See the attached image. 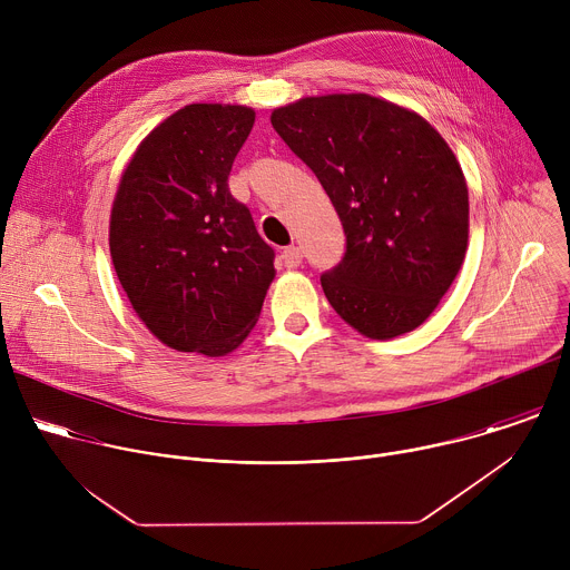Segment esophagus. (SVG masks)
<instances>
[{"mask_svg": "<svg viewBox=\"0 0 570 570\" xmlns=\"http://www.w3.org/2000/svg\"><path fill=\"white\" fill-rule=\"evenodd\" d=\"M282 262L286 268H297L302 264V250L297 246H291V248H284L282 253Z\"/></svg>", "mask_w": 570, "mask_h": 570, "instance_id": "obj_1", "label": "esophagus"}]
</instances>
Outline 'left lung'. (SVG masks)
<instances>
[{
    "instance_id": "1",
    "label": "left lung",
    "mask_w": 570,
    "mask_h": 570,
    "mask_svg": "<svg viewBox=\"0 0 570 570\" xmlns=\"http://www.w3.org/2000/svg\"><path fill=\"white\" fill-rule=\"evenodd\" d=\"M271 124L338 212L347 250L320 277L367 338L417 330L466 253L469 191L449 144L417 112L370 95L306 97Z\"/></svg>"
}]
</instances>
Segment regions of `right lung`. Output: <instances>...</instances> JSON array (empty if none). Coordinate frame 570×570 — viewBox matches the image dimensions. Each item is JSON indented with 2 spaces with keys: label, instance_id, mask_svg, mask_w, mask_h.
<instances>
[{
  "label": "right lung",
  "instance_id": "add662e5",
  "mask_svg": "<svg viewBox=\"0 0 570 570\" xmlns=\"http://www.w3.org/2000/svg\"><path fill=\"white\" fill-rule=\"evenodd\" d=\"M253 124L246 106H185L148 132L121 176L110 214L115 273L171 350H236L275 277V250L227 187Z\"/></svg>",
  "mask_w": 570,
  "mask_h": 570
}]
</instances>
